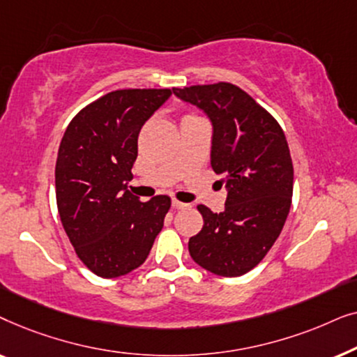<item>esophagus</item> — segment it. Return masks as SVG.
Returning a JSON list of instances; mask_svg holds the SVG:
<instances>
[{
  "label": "esophagus",
  "instance_id": "1",
  "mask_svg": "<svg viewBox=\"0 0 357 357\" xmlns=\"http://www.w3.org/2000/svg\"><path fill=\"white\" fill-rule=\"evenodd\" d=\"M172 208H175V209H185V208H188V204L178 202V199H172Z\"/></svg>",
  "mask_w": 357,
  "mask_h": 357
}]
</instances>
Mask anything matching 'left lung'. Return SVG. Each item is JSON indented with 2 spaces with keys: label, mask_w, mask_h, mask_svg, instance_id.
I'll list each match as a JSON object with an SVG mask.
<instances>
[{
  "label": "left lung",
  "mask_w": 357,
  "mask_h": 357,
  "mask_svg": "<svg viewBox=\"0 0 357 357\" xmlns=\"http://www.w3.org/2000/svg\"><path fill=\"white\" fill-rule=\"evenodd\" d=\"M172 92L211 120V167L227 188L222 213L198 204L204 224L190 238L188 252L214 275L242 276L270 252L289 214L294 169L284 131L270 112L231 82L174 87Z\"/></svg>",
  "instance_id": "obj_1"
}]
</instances>
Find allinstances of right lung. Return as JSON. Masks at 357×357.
<instances>
[{
  "label": "right lung",
  "instance_id": "add662e5",
  "mask_svg": "<svg viewBox=\"0 0 357 357\" xmlns=\"http://www.w3.org/2000/svg\"><path fill=\"white\" fill-rule=\"evenodd\" d=\"M172 89H120L70 121L56 158V206L79 260L100 278H119L148 258L170 208L167 195L139 202L128 182L138 135Z\"/></svg>",
  "mask_w": 357,
  "mask_h": 357
}]
</instances>
